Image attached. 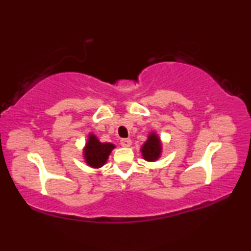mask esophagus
I'll use <instances>...</instances> for the list:
<instances>
[{"mask_svg":"<svg viewBox=\"0 0 251 251\" xmlns=\"http://www.w3.org/2000/svg\"><path fill=\"white\" fill-rule=\"evenodd\" d=\"M121 145L124 147H129L131 145V141L129 138H122L121 139Z\"/></svg>","mask_w":251,"mask_h":251,"instance_id":"34e87169","label":"esophagus"}]
</instances>
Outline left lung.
<instances>
[{
	"mask_svg": "<svg viewBox=\"0 0 251 251\" xmlns=\"http://www.w3.org/2000/svg\"><path fill=\"white\" fill-rule=\"evenodd\" d=\"M144 158L148 161H155L160 155V142L155 134H151L147 142L142 147Z\"/></svg>",
	"mask_w": 251,
	"mask_h": 251,
	"instance_id": "obj_1",
	"label": "left lung"
}]
</instances>
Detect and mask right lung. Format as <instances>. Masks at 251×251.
Instances as JSON below:
<instances>
[{
	"label": "right lung",
	"mask_w": 251,
	"mask_h": 251,
	"mask_svg": "<svg viewBox=\"0 0 251 251\" xmlns=\"http://www.w3.org/2000/svg\"><path fill=\"white\" fill-rule=\"evenodd\" d=\"M114 147L115 146L113 144H103L94 135H91L84 151L86 163L92 167H101L106 163V160H107L110 151H112Z\"/></svg>",
	"instance_id": "right-lung-1"
}]
</instances>
